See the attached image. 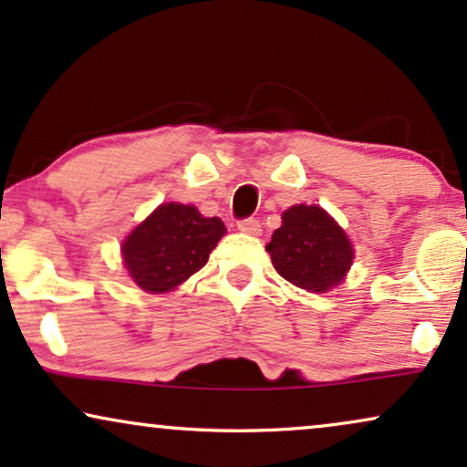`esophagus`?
<instances>
[{
    "label": "esophagus",
    "mask_w": 467,
    "mask_h": 467,
    "mask_svg": "<svg viewBox=\"0 0 467 467\" xmlns=\"http://www.w3.org/2000/svg\"><path fill=\"white\" fill-rule=\"evenodd\" d=\"M239 230L245 234H261V222L256 220V217H247V220H241L239 223Z\"/></svg>",
    "instance_id": "1"
}]
</instances>
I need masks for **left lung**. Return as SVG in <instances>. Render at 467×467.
<instances>
[{"mask_svg":"<svg viewBox=\"0 0 467 467\" xmlns=\"http://www.w3.org/2000/svg\"><path fill=\"white\" fill-rule=\"evenodd\" d=\"M267 252L277 274L310 293H326L340 285L353 263V245L345 230L315 204L286 209Z\"/></svg>","mask_w":467,"mask_h":467,"instance_id":"left-lung-1","label":"left lung"}]
</instances>
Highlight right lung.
Masks as SVG:
<instances>
[{"label":"right lung","mask_w":467,"mask_h":467,"mask_svg":"<svg viewBox=\"0 0 467 467\" xmlns=\"http://www.w3.org/2000/svg\"><path fill=\"white\" fill-rule=\"evenodd\" d=\"M223 234L220 217H202L192 204L165 202L122 241V258L140 288L168 293L204 267Z\"/></svg>","instance_id":"1"}]
</instances>
